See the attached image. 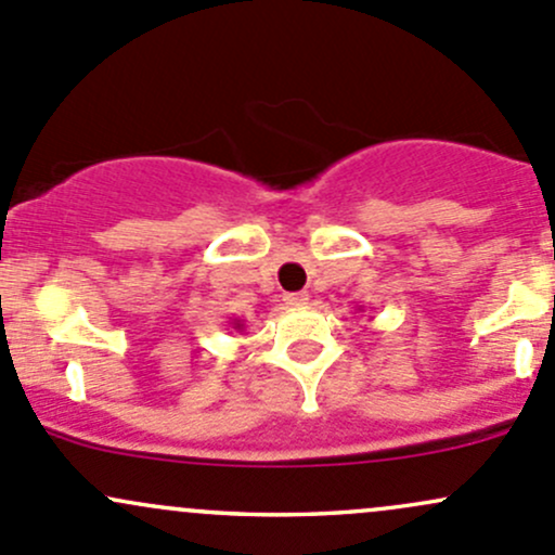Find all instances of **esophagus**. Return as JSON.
<instances>
[{"label": "esophagus", "mask_w": 555, "mask_h": 555, "mask_svg": "<svg viewBox=\"0 0 555 555\" xmlns=\"http://www.w3.org/2000/svg\"><path fill=\"white\" fill-rule=\"evenodd\" d=\"M284 300H287L289 306H306L308 293H287V295H284Z\"/></svg>", "instance_id": "1"}]
</instances>
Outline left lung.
<instances>
[{
	"mask_svg": "<svg viewBox=\"0 0 555 555\" xmlns=\"http://www.w3.org/2000/svg\"><path fill=\"white\" fill-rule=\"evenodd\" d=\"M359 311H361V308H359Z\"/></svg>",
	"mask_w": 555,
	"mask_h": 555,
	"instance_id": "obj_1",
	"label": "left lung"
}]
</instances>
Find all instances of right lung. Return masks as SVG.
Returning <instances> with one entry per match:
<instances>
[{"mask_svg":"<svg viewBox=\"0 0 555 555\" xmlns=\"http://www.w3.org/2000/svg\"><path fill=\"white\" fill-rule=\"evenodd\" d=\"M231 324V330H236V332H242L244 330V322L242 319H233V322H229Z\"/></svg>","mask_w":555,"mask_h":555,"instance_id":"right-lung-1","label":"right lung"}]
</instances>
